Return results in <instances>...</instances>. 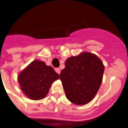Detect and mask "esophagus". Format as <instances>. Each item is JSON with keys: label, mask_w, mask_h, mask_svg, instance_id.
Wrapping results in <instances>:
<instances>
[{"label": "esophagus", "mask_w": 128, "mask_h": 128, "mask_svg": "<svg viewBox=\"0 0 128 128\" xmlns=\"http://www.w3.org/2000/svg\"><path fill=\"white\" fill-rule=\"evenodd\" d=\"M55 70H56V72L57 73L59 74H60V69L59 68H56L55 69Z\"/></svg>", "instance_id": "34e87169"}]
</instances>
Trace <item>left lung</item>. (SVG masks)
<instances>
[{
    "label": "left lung",
    "mask_w": 128,
    "mask_h": 128,
    "mask_svg": "<svg viewBox=\"0 0 128 128\" xmlns=\"http://www.w3.org/2000/svg\"><path fill=\"white\" fill-rule=\"evenodd\" d=\"M104 71L102 60L90 52L68 58L60 73L67 99L76 105L90 102L101 86Z\"/></svg>",
    "instance_id": "obj_1"
}]
</instances>
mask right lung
Segmentation results:
<instances>
[{"label":"right lung","instance_id":"add662e5","mask_svg":"<svg viewBox=\"0 0 128 128\" xmlns=\"http://www.w3.org/2000/svg\"><path fill=\"white\" fill-rule=\"evenodd\" d=\"M59 78V74L52 66L38 60L32 62L18 76L21 90L33 100L45 98L52 83Z\"/></svg>","mask_w":128,"mask_h":128}]
</instances>
